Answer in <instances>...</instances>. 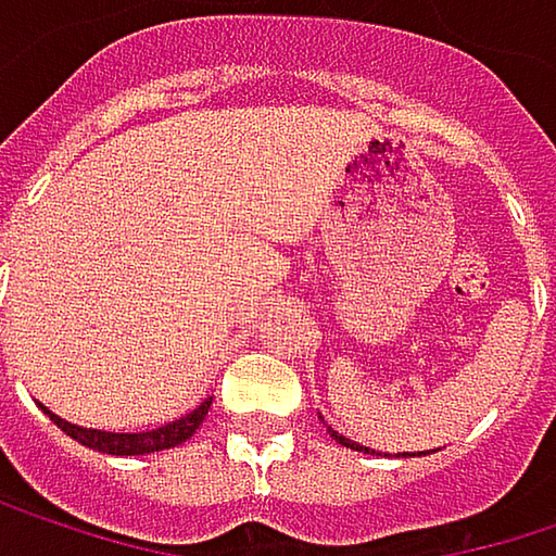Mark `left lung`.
Listing matches in <instances>:
<instances>
[{
  "instance_id": "left-lung-1",
  "label": "left lung",
  "mask_w": 556,
  "mask_h": 556,
  "mask_svg": "<svg viewBox=\"0 0 556 556\" xmlns=\"http://www.w3.org/2000/svg\"><path fill=\"white\" fill-rule=\"evenodd\" d=\"M328 432H330V435H333V439H337V442H340V445H346V448H356V452H363V445H356V442H350V439H346V435H340L337 429H330V427H328Z\"/></svg>"
}]
</instances>
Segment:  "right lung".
<instances>
[{
	"mask_svg": "<svg viewBox=\"0 0 556 556\" xmlns=\"http://www.w3.org/2000/svg\"><path fill=\"white\" fill-rule=\"evenodd\" d=\"M210 404H213V397H206L197 410L177 417L172 424H165V427L159 429H146V432H101V429H81L76 427V424L60 420V417L50 414L47 407H43V414H50V420H53L56 427L63 429L66 435H73L81 445H88V448H98V452H108V455H149V452L175 448L180 442H187V439L200 429L206 410H210Z\"/></svg>",
	"mask_w": 556,
	"mask_h": 556,
	"instance_id": "right-lung-1",
	"label": "right lung"
}]
</instances>
